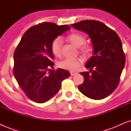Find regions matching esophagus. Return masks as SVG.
Here are the masks:
<instances>
[{"mask_svg": "<svg viewBox=\"0 0 131 131\" xmlns=\"http://www.w3.org/2000/svg\"><path fill=\"white\" fill-rule=\"evenodd\" d=\"M70 74L71 75V76H74V75H75L77 74V73L75 72H73V71H71Z\"/></svg>", "mask_w": 131, "mask_h": 131, "instance_id": "esophagus-1", "label": "esophagus"}]
</instances>
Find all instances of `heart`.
Masks as SVG:
<instances>
[{"label": "heart", "mask_w": 131, "mask_h": 131, "mask_svg": "<svg viewBox=\"0 0 131 131\" xmlns=\"http://www.w3.org/2000/svg\"><path fill=\"white\" fill-rule=\"evenodd\" d=\"M67 40L76 47H80L84 43L85 38L81 34H72L67 37ZM52 53L57 57L61 56L62 50V41L60 38H56L52 42L51 45ZM92 47L89 45H83L80 48V51L83 54L89 55L92 52ZM83 63V60L80 58L65 59L60 61L59 67L61 68L67 69L71 71H77Z\"/></svg>", "instance_id": "obj_1"}]
</instances>
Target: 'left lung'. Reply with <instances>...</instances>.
Wrapping results in <instances>:
<instances>
[{"mask_svg": "<svg viewBox=\"0 0 131 131\" xmlns=\"http://www.w3.org/2000/svg\"><path fill=\"white\" fill-rule=\"evenodd\" d=\"M71 26L88 34L93 47V56L85 64L89 72H80L84 80L78 90L90 99L105 98L117 87L125 67L121 40L116 32L96 20H83Z\"/></svg>", "mask_w": 131, "mask_h": 131, "instance_id": "obj_1", "label": "left lung"}]
</instances>
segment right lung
<instances>
[{"label": "right lung", "mask_w": 131, "mask_h": 131, "mask_svg": "<svg viewBox=\"0 0 131 131\" xmlns=\"http://www.w3.org/2000/svg\"><path fill=\"white\" fill-rule=\"evenodd\" d=\"M70 29L68 25L42 23L23 35L14 54L13 73L30 100L39 104L49 101L58 93L63 80L70 77L65 69H51L54 66L52 42Z\"/></svg>", "instance_id": "add662e5"}]
</instances>
